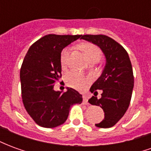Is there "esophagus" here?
<instances>
[{"label": "esophagus", "instance_id": "34e87169", "mask_svg": "<svg viewBox=\"0 0 151 151\" xmlns=\"http://www.w3.org/2000/svg\"><path fill=\"white\" fill-rule=\"evenodd\" d=\"M82 99H83V104H88V99L86 97V95H83L82 96Z\"/></svg>", "mask_w": 151, "mask_h": 151}]
</instances>
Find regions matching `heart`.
Masks as SVG:
<instances>
[{
	"label": "heart",
	"instance_id": "1",
	"mask_svg": "<svg viewBox=\"0 0 151 151\" xmlns=\"http://www.w3.org/2000/svg\"><path fill=\"white\" fill-rule=\"evenodd\" d=\"M79 49L84 53L89 62L95 63L99 61L102 57L101 50L95 44L90 42H83L78 45ZM69 49L65 47L60 55V65L62 69H65L68 65V57ZM65 82L68 86L78 91L85 90L90 84V79L83 74L77 72H69L65 75Z\"/></svg>",
	"mask_w": 151,
	"mask_h": 151
}]
</instances>
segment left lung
I'll return each instance as SVG.
<instances>
[{"label":"left lung","mask_w":151,"mask_h":151,"mask_svg":"<svg viewBox=\"0 0 151 151\" xmlns=\"http://www.w3.org/2000/svg\"><path fill=\"white\" fill-rule=\"evenodd\" d=\"M98 45L106 56V65L90 91L94 94L88 102L104 111V120L95 125L99 128L114 126L123 117L132 97L134 78L131 61L126 50L116 40L104 35H84L80 36ZM101 97H97L98 91Z\"/></svg>","instance_id":"1"}]
</instances>
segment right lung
I'll list each match as a JSON object with an SVG mask.
<instances>
[{"label": "right lung", "instance_id": "obj_1", "mask_svg": "<svg viewBox=\"0 0 151 151\" xmlns=\"http://www.w3.org/2000/svg\"><path fill=\"white\" fill-rule=\"evenodd\" d=\"M81 35H47L27 51L20 69L22 103L35 123L54 128L65 122L72 105L82 102V96L72 88L54 91L61 78L60 55L64 47Z\"/></svg>", "mask_w": 151, "mask_h": 151}]
</instances>
